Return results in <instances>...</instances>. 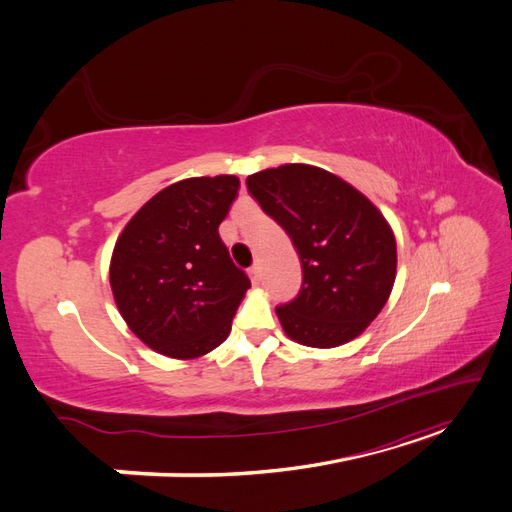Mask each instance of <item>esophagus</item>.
Masks as SVG:
<instances>
[{
  "instance_id": "34e87169",
  "label": "esophagus",
  "mask_w": 512,
  "mask_h": 512,
  "mask_svg": "<svg viewBox=\"0 0 512 512\" xmlns=\"http://www.w3.org/2000/svg\"><path fill=\"white\" fill-rule=\"evenodd\" d=\"M250 277H252V284H254V286H258V284H260V280H262V273H260V267H258V265H254V267L250 269Z\"/></svg>"
}]
</instances>
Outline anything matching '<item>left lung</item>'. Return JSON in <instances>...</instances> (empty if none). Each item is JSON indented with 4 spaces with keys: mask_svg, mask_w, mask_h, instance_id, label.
Segmentation results:
<instances>
[{
    "mask_svg": "<svg viewBox=\"0 0 512 512\" xmlns=\"http://www.w3.org/2000/svg\"><path fill=\"white\" fill-rule=\"evenodd\" d=\"M245 183L301 258L299 294L275 307L288 337L335 348L361 335L395 282L397 245L384 215L350 183L316 166L267 168Z\"/></svg>",
    "mask_w": 512,
    "mask_h": 512,
    "instance_id": "8db88e82",
    "label": "left lung"
}]
</instances>
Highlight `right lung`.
Listing matches in <instances>:
<instances>
[{
    "label": "right lung",
    "mask_w": 512,
    "mask_h": 512,
    "mask_svg": "<svg viewBox=\"0 0 512 512\" xmlns=\"http://www.w3.org/2000/svg\"><path fill=\"white\" fill-rule=\"evenodd\" d=\"M235 175L168 185L138 209L111 258V288L132 333L170 359L218 348L252 286L220 239Z\"/></svg>",
    "instance_id": "add662e5"
}]
</instances>
